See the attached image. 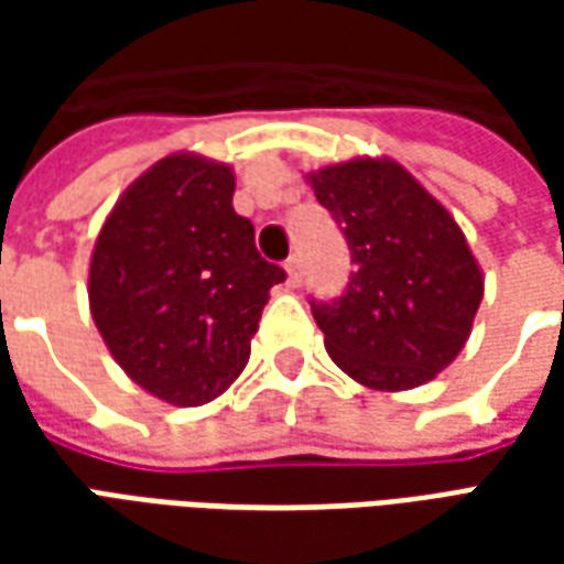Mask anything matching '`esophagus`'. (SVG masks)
<instances>
[{
  "label": "esophagus",
  "instance_id": "esophagus-1",
  "mask_svg": "<svg viewBox=\"0 0 564 564\" xmlns=\"http://www.w3.org/2000/svg\"><path fill=\"white\" fill-rule=\"evenodd\" d=\"M286 281H290V286H299V283H302V257H299V253H293V257L286 259Z\"/></svg>",
  "mask_w": 564,
  "mask_h": 564
}]
</instances>
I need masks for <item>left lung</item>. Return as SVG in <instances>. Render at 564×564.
Instances as JSON below:
<instances>
[{"label": "left lung", "instance_id": "8db88e82", "mask_svg": "<svg viewBox=\"0 0 564 564\" xmlns=\"http://www.w3.org/2000/svg\"><path fill=\"white\" fill-rule=\"evenodd\" d=\"M311 186L354 262L341 295H311L335 366L371 390L432 380L465 347L484 299L462 229L390 160L329 165L311 174Z\"/></svg>", "mask_w": 564, "mask_h": 564}]
</instances>
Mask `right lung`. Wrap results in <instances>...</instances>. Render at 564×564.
Here are the masks:
<instances>
[{"label": "right lung", "mask_w": 564, "mask_h": 564, "mask_svg": "<svg viewBox=\"0 0 564 564\" xmlns=\"http://www.w3.org/2000/svg\"><path fill=\"white\" fill-rule=\"evenodd\" d=\"M232 193L229 165L165 156L123 193L93 250L90 311L108 350L139 387L181 408L229 390L269 290L286 281Z\"/></svg>", "instance_id": "obj_1"}]
</instances>
